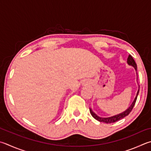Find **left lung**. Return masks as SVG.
I'll return each mask as SVG.
<instances>
[{
    "label": "left lung",
    "instance_id": "1",
    "mask_svg": "<svg viewBox=\"0 0 151 151\" xmlns=\"http://www.w3.org/2000/svg\"><path fill=\"white\" fill-rule=\"evenodd\" d=\"M127 64L129 65H131V66L135 68V69L137 72V64L135 61H134L133 58L132 57L131 55H129L128 58H127ZM139 89L137 90V94H136V96L135 98V99H134L133 102H132V104H131L129 106V107L125 110L124 111L122 112V113H120L119 114H117V115H115V116H111V117H100L98 116V115L96 114L94 111L92 110L91 108H90V114H91L92 116L94 117L95 119L98 120V122H104V123H114L117 121H119L121 119L123 118V117H125V116H128L130 112L132 110V109L133 108L134 106H135V104L136 102V100H137V96L139 94Z\"/></svg>",
    "mask_w": 151,
    "mask_h": 151
}]
</instances>
